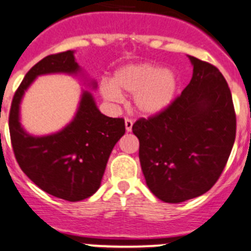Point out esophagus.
I'll list each match as a JSON object with an SVG mask.
<instances>
[{
  "instance_id": "esophagus-1",
  "label": "esophagus",
  "mask_w": 251,
  "mask_h": 251,
  "mask_svg": "<svg viewBox=\"0 0 251 251\" xmlns=\"http://www.w3.org/2000/svg\"><path fill=\"white\" fill-rule=\"evenodd\" d=\"M132 125H133L132 120H130V119H125V128L127 132H130V131L132 130Z\"/></svg>"
}]
</instances>
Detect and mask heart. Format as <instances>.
<instances>
[{
  "instance_id": "heart-1",
  "label": "heart",
  "mask_w": 251,
  "mask_h": 251,
  "mask_svg": "<svg viewBox=\"0 0 251 251\" xmlns=\"http://www.w3.org/2000/svg\"><path fill=\"white\" fill-rule=\"evenodd\" d=\"M179 89L177 73L153 63H135L115 72L112 81L102 80L100 94L106 101L119 104L123 93L132 94L133 107L142 116H156L171 106Z\"/></svg>"
}]
</instances>
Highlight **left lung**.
Masks as SVG:
<instances>
[{
	"label": "left lung",
	"instance_id": "left-lung-1",
	"mask_svg": "<svg viewBox=\"0 0 251 251\" xmlns=\"http://www.w3.org/2000/svg\"><path fill=\"white\" fill-rule=\"evenodd\" d=\"M188 58L193 75L181 97L163 112L132 126L147 187L166 203L209 191L235 140V111L226 79L214 65Z\"/></svg>",
	"mask_w": 251,
	"mask_h": 251
}]
</instances>
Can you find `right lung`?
<instances>
[{"mask_svg":"<svg viewBox=\"0 0 251 251\" xmlns=\"http://www.w3.org/2000/svg\"><path fill=\"white\" fill-rule=\"evenodd\" d=\"M47 74L78 75L83 70L74 50L48 55L30 68L11 105V142L18 165L30 181L57 198L78 202L99 189L110 153L125 133V121L101 114L93 94L83 90L74 118L62 130L44 136L28 133L21 125V101L34 79ZM88 84L97 88L95 80Z\"/></svg>","mask_w":251,"mask_h":251,"instance_id":"add662e5","label":"right lung"}]
</instances>
